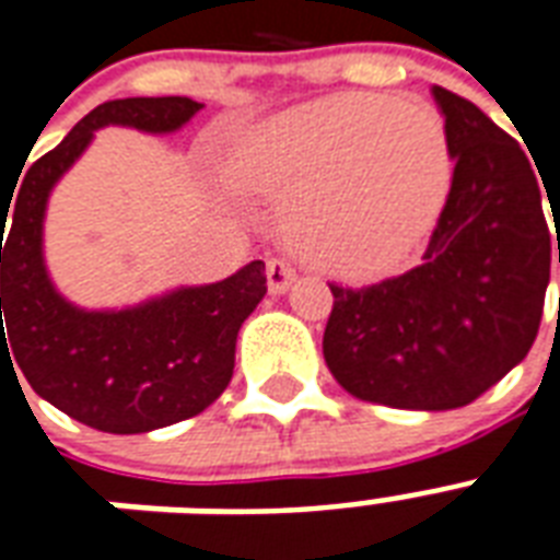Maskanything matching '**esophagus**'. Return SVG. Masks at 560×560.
<instances>
[{
  "label": "esophagus",
  "instance_id": "esophagus-1",
  "mask_svg": "<svg viewBox=\"0 0 560 560\" xmlns=\"http://www.w3.org/2000/svg\"><path fill=\"white\" fill-rule=\"evenodd\" d=\"M266 275H268V292L271 294H283L289 285H292L294 280V268L285 262V259L280 257H271L268 259V268H266Z\"/></svg>",
  "mask_w": 560,
  "mask_h": 560
}]
</instances>
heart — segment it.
<instances>
[{
    "label": "heart",
    "instance_id": "heart-1",
    "mask_svg": "<svg viewBox=\"0 0 560 560\" xmlns=\"http://www.w3.org/2000/svg\"><path fill=\"white\" fill-rule=\"evenodd\" d=\"M231 175L289 203V236L320 268L376 280L435 228L453 151L441 114L418 95L336 93L250 133Z\"/></svg>",
    "mask_w": 560,
    "mask_h": 560
}]
</instances>
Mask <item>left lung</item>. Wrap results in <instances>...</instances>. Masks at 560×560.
Segmentation results:
<instances>
[{
    "label": "left lung",
    "instance_id": "1",
    "mask_svg": "<svg viewBox=\"0 0 560 560\" xmlns=\"http://www.w3.org/2000/svg\"><path fill=\"white\" fill-rule=\"evenodd\" d=\"M432 95L456 168L420 266L365 289L329 283V374L359 400L392 409H458L520 365L552 262L526 151L474 102L444 86ZM549 207L555 219L558 198Z\"/></svg>",
    "mask_w": 560,
    "mask_h": 560
}]
</instances>
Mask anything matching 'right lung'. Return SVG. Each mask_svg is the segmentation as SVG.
I'll return each instance as SVG.
<instances>
[{"label": "right lung", "instance_id": "add662e5", "mask_svg": "<svg viewBox=\"0 0 560 560\" xmlns=\"http://www.w3.org/2000/svg\"><path fill=\"white\" fill-rule=\"evenodd\" d=\"M201 107L186 95L98 104L0 203V357L14 355L11 368L43 400L98 432L172 427L219 400L233 376L240 327L266 294V262L254 259L221 283L180 285L128 310H78L60 298L43 262L46 201L98 128L172 133Z\"/></svg>", "mask_w": 560, "mask_h": 560}]
</instances>
